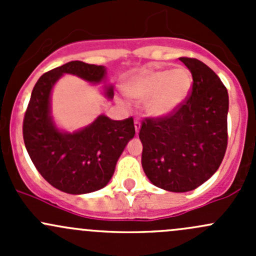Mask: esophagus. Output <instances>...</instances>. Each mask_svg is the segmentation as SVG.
<instances>
[{"mask_svg": "<svg viewBox=\"0 0 256 256\" xmlns=\"http://www.w3.org/2000/svg\"><path fill=\"white\" fill-rule=\"evenodd\" d=\"M134 124H135V131H136V134H138V131H140V128H141V122H140V120H138V118H135V121H134Z\"/></svg>", "mask_w": 256, "mask_h": 256, "instance_id": "obj_1", "label": "esophagus"}]
</instances>
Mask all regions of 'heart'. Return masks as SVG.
Wrapping results in <instances>:
<instances>
[{
    "label": "heart",
    "instance_id": "obj_1",
    "mask_svg": "<svg viewBox=\"0 0 256 256\" xmlns=\"http://www.w3.org/2000/svg\"><path fill=\"white\" fill-rule=\"evenodd\" d=\"M193 86L190 72L184 66L174 69H144L125 84L128 98L144 102V112L154 118L176 112L190 96Z\"/></svg>",
    "mask_w": 256,
    "mask_h": 256
}]
</instances>
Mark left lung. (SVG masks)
<instances>
[{
  "label": "left lung",
  "instance_id": "obj_1",
  "mask_svg": "<svg viewBox=\"0 0 256 256\" xmlns=\"http://www.w3.org/2000/svg\"><path fill=\"white\" fill-rule=\"evenodd\" d=\"M180 60L190 69L192 92L172 115L146 118L141 126L142 168L152 184L188 192L216 172L228 144L229 96L219 76L194 58Z\"/></svg>",
  "mask_w": 256,
  "mask_h": 256
}]
</instances>
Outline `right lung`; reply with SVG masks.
Listing matches in <instances>:
<instances>
[{"label": "right lung", "instance_id": "obj_1", "mask_svg": "<svg viewBox=\"0 0 256 256\" xmlns=\"http://www.w3.org/2000/svg\"><path fill=\"white\" fill-rule=\"evenodd\" d=\"M64 74L99 84L106 78V68L73 60L43 74L24 114L23 140L33 164L49 184L69 194H85L110 182L118 157L135 136V126L132 118L118 121L102 114L80 130H60L52 116L50 96ZM104 89L105 96L112 100V85Z\"/></svg>", "mask_w": 256, "mask_h": 256}]
</instances>
